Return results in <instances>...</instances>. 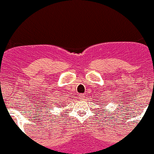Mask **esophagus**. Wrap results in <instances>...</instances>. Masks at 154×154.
<instances>
[{
	"label": "esophagus",
	"instance_id": "34e87169",
	"mask_svg": "<svg viewBox=\"0 0 154 154\" xmlns=\"http://www.w3.org/2000/svg\"><path fill=\"white\" fill-rule=\"evenodd\" d=\"M79 99H80V100H85V96H84V94H80L79 95Z\"/></svg>",
	"mask_w": 154,
	"mask_h": 154
}]
</instances>
